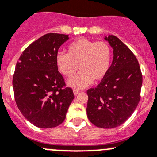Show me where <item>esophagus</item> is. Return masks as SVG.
<instances>
[{
  "label": "esophagus",
  "instance_id": "34e87169",
  "mask_svg": "<svg viewBox=\"0 0 157 157\" xmlns=\"http://www.w3.org/2000/svg\"><path fill=\"white\" fill-rule=\"evenodd\" d=\"M80 90H77V89H74V94H75V95H77V94H79V93H80Z\"/></svg>",
  "mask_w": 157,
  "mask_h": 157
}]
</instances>
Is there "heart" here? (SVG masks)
<instances>
[{
	"label": "heart",
	"mask_w": 157,
	"mask_h": 157,
	"mask_svg": "<svg viewBox=\"0 0 157 157\" xmlns=\"http://www.w3.org/2000/svg\"><path fill=\"white\" fill-rule=\"evenodd\" d=\"M112 49L107 42L80 38L67 47V54L58 52L56 63L59 71L72 78L77 70L78 75L69 80V85L81 89L105 78L111 67Z\"/></svg>",
	"instance_id": "heart-1"
}]
</instances>
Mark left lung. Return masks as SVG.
<instances>
[{"label":"left lung","mask_w":157,"mask_h":157,"mask_svg":"<svg viewBox=\"0 0 157 157\" xmlns=\"http://www.w3.org/2000/svg\"><path fill=\"white\" fill-rule=\"evenodd\" d=\"M105 40L113 48V61L98 85L87 90V114L97 127L112 128L123 124L136 110L141 98L143 75L127 45L115 36Z\"/></svg>","instance_id":"obj_1"}]
</instances>
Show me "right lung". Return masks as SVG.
Returning a JSON list of instances; mask_svg holds the SVG:
<instances>
[{"instance_id":"add662e5","label":"right lung","mask_w":157,"mask_h":157,"mask_svg":"<svg viewBox=\"0 0 157 157\" xmlns=\"http://www.w3.org/2000/svg\"><path fill=\"white\" fill-rule=\"evenodd\" d=\"M67 35L48 33L20 56L13 75L16 105L25 118L39 128L58 126L74 98L59 72L56 57Z\"/></svg>"}]
</instances>
